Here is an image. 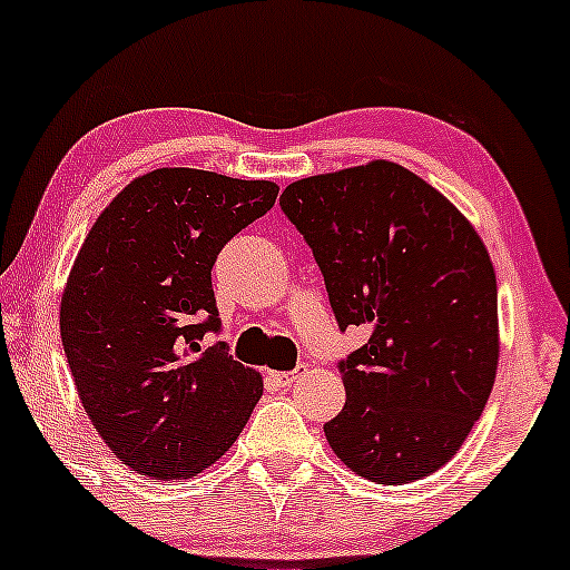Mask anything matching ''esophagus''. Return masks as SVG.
Instances as JSON below:
<instances>
[{"label":"esophagus","mask_w":570,"mask_h":570,"mask_svg":"<svg viewBox=\"0 0 570 570\" xmlns=\"http://www.w3.org/2000/svg\"><path fill=\"white\" fill-rule=\"evenodd\" d=\"M268 380H272L277 387H291L293 382L298 380V371H272Z\"/></svg>","instance_id":"34e87169"}]
</instances>
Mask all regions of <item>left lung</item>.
I'll return each instance as SVG.
<instances>
[{"instance_id":"obj_1","label":"left lung","mask_w":570,"mask_h":570,"mask_svg":"<svg viewBox=\"0 0 570 570\" xmlns=\"http://www.w3.org/2000/svg\"><path fill=\"white\" fill-rule=\"evenodd\" d=\"M279 204L315 253L338 328H368L338 363L347 401L323 425L331 450L376 484L431 476L495 382L498 285L482 236L385 158L291 183Z\"/></svg>"}]
</instances>
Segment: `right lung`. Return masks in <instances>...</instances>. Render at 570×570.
Instances as JSON below:
<instances>
[{"label": "right lung", "instance_id": "1", "mask_svg": "<svg viewBox=\"0 0 570 570\" xmlns=\"http://www.w3.org/2000/svg\"><path fill=\"white\" fill-rule=\"evenodd\" d=\"M277 183L164 166L101 209L61 293V344L80 404L112 455L190 479L228 452L264 380L204 334L220 328L213 266L274 207Z\"/></svg>", "mask_w": 570, "mask_h": 570}]
</instances>
